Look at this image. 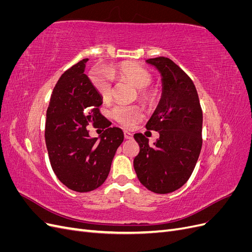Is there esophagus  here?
Segmentation results:
<instances>
[{"label":"esophagus","mask_w":252,"mask_h":252,"mask_svg":"<svg viewBox=\"0 0 252 252\" xmlns=\"http://www.w3.org/2000/svg\"><path fill=\"white\" fill-rule=\"evenodd\" d=\"M124 136H125V139L130 140V139L133 138V134L131 132H129V131H124Z\"/></svg>","instance_id":"obj_1"}]
</instances>
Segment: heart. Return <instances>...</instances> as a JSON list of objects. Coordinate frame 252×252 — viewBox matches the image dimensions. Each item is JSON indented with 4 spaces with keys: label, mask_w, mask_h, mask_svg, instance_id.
Wrapping results in <instances>:
<instances>
[{
    "label": "heart",
    "mask_w": 252,
    "mask_h": 252,
    "mask_svg": "<svg viewBox=\"0 0 252 252\" xmlns=\"http://www.w3.org/2000/svg\"><path fill=\"white\" fill-rule=\"evenodd\" d=\"M111 73L120 80H125L138 89L139 100L144 104H151L155 100V93L148 86L152 77L148 70L142 66L125 62L111 68ZM94 88L103 100L107 101L111 96V80L107 75H94L91 78ZM112 117L126 128H130L141 121L143 114L138 106L118 105L112 109Z\"/></svg>",
    "instance_id": "obj_1"
}]
</instances>
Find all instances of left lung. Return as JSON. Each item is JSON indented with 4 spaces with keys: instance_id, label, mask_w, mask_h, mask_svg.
<instances>
[{
    "instance_id": "obj_1",
    "label": "left lung",
    "mask_w": 252,
    "mask_h": 252,
    "mask_svg": "<svg viewBox=\"0 0 252 252\" xmlns=\"http://www.w3.org/2000/svg\"><path fill=\"white\" fill-rule=\"evenodd\" d=\"M162 77V96L147 122L159 138L150 146L142 133L134 140L140 152L133 159L138 179L148 190L169 193L191 175L202 148L203 112L193 82L168 58L146 60Z\"/></svg>"
}]
</instances>
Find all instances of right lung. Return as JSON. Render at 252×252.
Wrapping results in <instances>:
<instances>
[{
    "instance_id": "add662e5",
    "label": "right lung",
    "mask_w": 252,
    "mask_h": 252,
    "mask_svg": "<svg viewBox=\"0 0 252 252\" xmlns=\"http://www.w3.org/2000/svg\"><path fill=\"white\" fill-rule=\"evenodd\" d=\"M87 61L83 59L61 75L52 91L45 126L52 170L77 192H88L103 184L124 140L122 129L110 127L98 109L103 98L84 73ZM89 124L106 129L98 138H90Z\"/></svg>"
}]
</instances>
